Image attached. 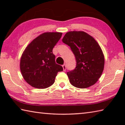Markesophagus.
<instances>
[{"label": "esophagus", "mask_w": 125, "mask_h": 125, "mask_svg": "<svg viewBox=\"0 0 125 125\" xmlns=\"http://www.w3.org/2000/svg\"><path fill=\"white\" fill-rule=\"evenodd\" d=\"M62 67H63V71H65L66 70V65H65V64H63V65H62Z\"/></svg>", "instance_id": "1"}]
</instances>
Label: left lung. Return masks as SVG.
Listing matches in <instances>:
<instances>
[{
	"label": "left lung",
	"mask_w": 125,
	"mask_h": 125,
	"mask_svg": "<svg viewBox=\"0 0 125 125\" xmlns=\"http://www.w3.org/2000/svg\"><path fill=\"white\" fill-rule=\"evenodd\" d=\"M62 41L71 47L75 57L76 67L67 72L71 84L78 88L94 85L101 77L104 67V56L94 38L84 31H69Z\"/></svg>",
	"instance_id": "8db88e82"
}]
</instances>
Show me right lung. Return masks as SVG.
I'll use <instances>...</instances> for the list:
<instances>
[{
    "label": "right lung",
    "mask_w": 125,
    "mask_h": 125,
    "mask_svg": "<svg viewBox=\"0 0 125 125\" xmlns=\"http://www.w3.org/2000/svg\"><path fill=\"white\" fill-rule=\"evenodd\" d=\"M61 32H45L32 41L25 48L20 60V71L32 87L45 89L54 83L63 67L55 62L52 50L62 37Z\"/></svg>",
    "instance_id": "1"
}]
</instances>
